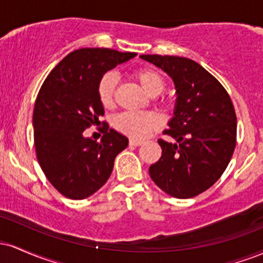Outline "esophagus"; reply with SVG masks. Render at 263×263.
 Here are the masks:
<instances>
[{
  "mask_svg": "<svg viewBox=\"0 0 263 263\" xmlns=\"http://www.w3.org/2000/svg\"><path fill=\"white\" fill-rule=\"evenodd\" d=\"M129 146H135V147H137V146H141V144H143V141H141V140H129Z\"/></svg>",
  "mask_w": 263,
  "mask_h": 263,
  "instance_id": "obj_1",
  "label": "esophagus"
}]
</instances>
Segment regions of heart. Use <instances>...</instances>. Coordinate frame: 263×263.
Segmentation results:
<instances>
[{"mask_svg":"<svg viewBox=\"0 0 263 263\" xmlns=\"http://www.w3.org/2000/svg\"><path fill=\"white\" fill-rule=\"evenodd\" d=\"M135 80L148 95L156 96L164 89V79L158 71L149 68H141L134 73ZM116 86V78L112 73H106L99 81L98 95L104 107H111L114 104V91ZM159 119L152 112H121L114 119V127L117 131L129 136L132 138L146 137L151 131L159 126Z\"/></svg>","mask_w":263,"mask_h":263,"instance_id":"b5f03b06","label":"heart"}]
</instances>
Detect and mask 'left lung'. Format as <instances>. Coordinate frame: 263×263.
Returning a JSON list of instances; mask_svg holds the SVG:
<instances>
[{"mask_svg":"<svg viewBox=\"0 0 263 263\" xmlns=\"http://www.w3.org/2000/svg\"><path fill=\"white\" fill-rule=\"evenodd\" d=\"M173 80L177 100L170 128L158 140L162 157L149 176L163 192L188 199L221 177L236 146V114L224 86L194 60L173 55H140Z\"/></svg>","mask_w":263,"mask_h":263,"instance_id":"8db88e82","label":"left lung"}]
</instances>
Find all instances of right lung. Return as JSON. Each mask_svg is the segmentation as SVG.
I'll use <instances>...</instances> for the list:
<instances>
[{
    "mask_svg": "<svg viewBox=\"0 0 263 263\" xmlns=\"http://www.w3.org/2000/svg\"><path fill=\"white\" fill-rule=\"evenodd\" d=\"M137 55L107 48H81L50 71L33 111L35 153L52 185L66 198L85 199L107 182L128 138L105 126L100 142L84 131L104 116L99 81L106 71ZM105 123V122H102Z\"/></svg>",
    "mask_w": 263,
    "mask_h": 263,
    "instance_id": "add662e5",
    "label": "right lung"
}]
</instances>
